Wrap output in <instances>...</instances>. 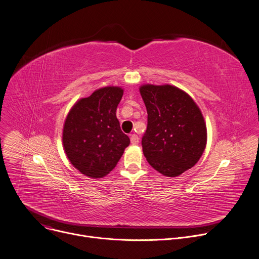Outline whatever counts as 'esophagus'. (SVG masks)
<instances>
[{
  "mask_svg": "<svg viewBox=\"0 0 259 259\" xmlns=\"http://www.w3.org/2000/svg\"><path fill=\"white\" fill-rule=\"evenodd\" d=\"M130 140H131V144L132 145H137L139 143V137L136 134H132L130 136Z\"/></svg>",
  "mask_w": 259,
  "mask_h": 259,
  "instance_id": "34e87169",
  "label": "esophagus"
}]
</instances>
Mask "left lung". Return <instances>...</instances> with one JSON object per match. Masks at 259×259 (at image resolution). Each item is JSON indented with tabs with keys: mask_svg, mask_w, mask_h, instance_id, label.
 Returning <instances> with one entry per match:
<instances>
[{
	"mask_svg": "<svg viewBox=\"0 0 259 259\" xmlns=\"http://www.w3.org/2000/svg\"><path fill=\"white\" fill-rule=\"evenodd\" d=\"M148 111L143 152L150 165L166 177H178L200 159L206 146L203 115L188 94L170 85L139 88Z\"/></svg>",
	"mask_w": 259,
	"mask_h": 259,
	"instance_id": "obj_1",
	"label": "left lung"
}]
</instances>
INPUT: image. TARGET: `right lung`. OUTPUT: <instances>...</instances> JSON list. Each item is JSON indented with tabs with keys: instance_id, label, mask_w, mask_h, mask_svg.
<instances>
[{
	"instance_id": "add662e5",
	"label": "right lung",
	"mask_w": 259,
	"mask_h": 259,
	"mask_svg": "<svg viewBox=\"0 0 259 259\" xmlns=\"http://www.w3.org/2000/svg\"><path fill=\"white\" fill-rule=\"evenodd\" d=\"M123 94L120 87L98 89L78 100L66 117L64 151L72 165L89 178L108 175L130 145L115 114Z\"/></svg>"
}]
</instances>
